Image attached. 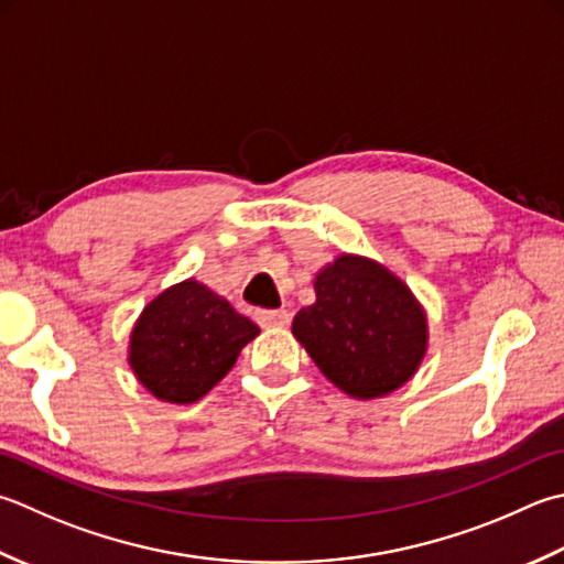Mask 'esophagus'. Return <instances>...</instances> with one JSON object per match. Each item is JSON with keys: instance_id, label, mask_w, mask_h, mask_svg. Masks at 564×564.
<instances>
[{"instance_id": "obj_1", "label": "esophagus", "mask_w": 564, "mask_h": 564, "mask_svg": "<svg viewBox=\"0 0 564 564\" xmlns=\"http://www.w3.org/2000/svg\"><path fill=\"white\" fill-rule=\"evenodd\" d=\"M257 323L261 327H281L289 323V311H283V307H279V311H259Z\"/></svg>"}]
</instances>
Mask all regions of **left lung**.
Segmentation results:
<instances>
[{
    "label": "left lung",
    "instance_id": "1",
    "mask_svg": "<svg viewBox=\"0 0 564 564\" xmlns=\"http://www.w3.org/2000/svg\"><path fill=\"white\" fill-rule=\"evenodd\" d=\"M293 335L339 391L369 401L421 367L427 317L399 275L341 253L315 275V303L293 317Z\"/></svg>",
    "mask_w": 564,
    "mask_h": 564
}]
</instances>
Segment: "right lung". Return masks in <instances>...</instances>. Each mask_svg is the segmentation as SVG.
<instances>
[{"label":"right lung","instance_id":"right-lung-1","mask_svg":"<svg viewBox=\"0 0 564 564\" xmlns=\"http://www.w3.org/2000/svg\"><path fill=\"white\" fill-rule=\"evenodd\" d=\"M257 335L259 327L223 295L187 279L143 307L131 329L129 367L159 401L195 403Z\"/></svg>","mask_w":564,"mask_h":564}]
</instances>
